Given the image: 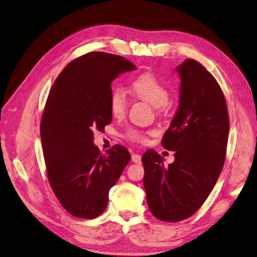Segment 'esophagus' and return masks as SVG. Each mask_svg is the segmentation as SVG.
I'll use <instances>...</instances> for the list:
<instances>
[{"label": "esophagus", "mask_w": 257, "mask_h": 257, "mask_svg": "<svg viewBox=\"0 0 257 257\" xmlns=\"http://www.w3.org/2000/svg\"><path fill=\"white\" fill-rule=\"evenodd\" d=\"M132 161L135 162V164H141L142 156L140 154H132Z\"/></svg>", "instance_id": "obj_1"}]
</instances>
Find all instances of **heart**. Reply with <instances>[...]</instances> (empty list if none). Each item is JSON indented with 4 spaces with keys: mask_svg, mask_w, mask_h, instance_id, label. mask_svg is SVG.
I'll return each mask as SVG.
<instances>
[{
    "mask_svg": "<svg viewBox=\"0 0 257 257\" xmlns=\"http://www.w3.org/2000/svg\"><path fill=\"white\" fill-rule=\"evenodd\" d=\"M130 90L137 98L152 103L154 107H164L169 101L170 93L162 81L152 73H143L132 79L130 84ZM127 99L120 89H114L109 97V110L114 117H123L126 113ZM124 137L131 142L144 143L146 141V134L143 131L128 128Z\"/></svg>",
    "mask_w": 257,
    "mask_h": 257,
    "instance_id": "heart-1",
    "label": "heart"
}]
</instances>
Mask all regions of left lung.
Segmentation results:
<instances>
[{"instance_id": "8db88e82", "label": "left lung", "mask_w": 257, "mask_h": 257, "mask_svg": "<svg viewBox=\"0 0 257 257\" xmlns=\"http://www.w3.org/2000/svg\"><path fill=\"white\" fill-rule=\"evenodd\" d=\"M181 76L180 104L161 145L174 153L165 166L153 149L144 154V187L152 214L162 221L191 217L207 199L226 159L229 114L215 77L187 59L177 67Z\"/></svg>"}]
</instances>
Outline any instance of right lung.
Masks as SVG:
<instances>
[{
  "mask_svg": "<svg viewBox=\"0 0 257 257\" xmlns=\"http://www.w3.org/2000/svg\"><path fill=\"white\" fill-rule=\"evenodd\" d=\"M135 68L123 56L89 52L70 62L49 92L40 123L47 176L56 198L75 217L102 214L110 189L131 160L121 145L100 153L93 132L111 123V81Z\"/></svg>",
  "mask_w": 257,
  "mask_h": 257,
  "instance_id": "obj_1",
  "label": "right lung"
}]
</instances>
